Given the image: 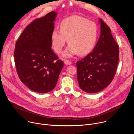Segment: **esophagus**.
<instances>
[{
    "mask_svg": "<svg viewBox=\"0 0 134 134\" xmlns=\"http://www.w3.org/2000/svg\"><path fill=\"white\" fill-rule=\"evenodd\" d=\"M64 63H65V64L66 65H71V62L70 61H69V60H65V62H64Z\"/></svg>",
    "mask_w": 134,
    "mask_h": 134,
    "instance_id": "1",
    "label": "esophagus"
}]
</instances>
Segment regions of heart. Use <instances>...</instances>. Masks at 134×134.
<instances>
[{
  "label": "heart",
  "mask_w": 134,
  "mask_h": 134,
  "mask_svg": "<svg viewBox=\"0 0 134 134\" xmlns=\"http://www.w3.org/2000/svg\"><path fill=\"white\" fill-rule=\"evenodd\" d=\"M60 30L54 29L51 34L54 50L62 53L68 39L69 44L64 53L65 57L89 53L95 47L98 37V27L95 23L80 16L67 17L60 22Z\"/></svg>",
  "instance_id": "b5f03b06"
}]
</instances>
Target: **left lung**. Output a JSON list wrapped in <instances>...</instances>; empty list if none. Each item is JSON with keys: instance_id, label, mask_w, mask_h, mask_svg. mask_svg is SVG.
Returning <instances> with one entry per match:
<instances>
[{"instance_id": "obj_1", "label": "left lung", "mask_w": 134, "mask_h": 134, "mask_svg": "<svg viewBox=\"0 0 134 134\" xmlns=\"http://www.w3.org/2000/svg\"><path fill=\"white\" fill-rule=\"evenodd\" d=\"M100 35L93 51L77 62V76L80 88L86 93L99 92L113 80L119 60V46L109 26L99 19Z\"/></svg>"}]
</instances>
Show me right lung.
I'll use <instances>...</instances> for the list:
<instances>
[{"label": "right lung", "mask_w": 134, "mask_h": 134, "mask_svg": "<svg viewBox=\"0 0 134 134\" xmlns=\"http://www.w3.org/2000/svg\"><path fill=\"white\" fill-rule=\"evenodd\" d=\"M57 15L52 11L34 20L16 42L14 54L18 75L22 83L37 93L52 91L64 67L51 48Z\"/></svg>", "instance_id": "right-lung-1"}]
</instances>
